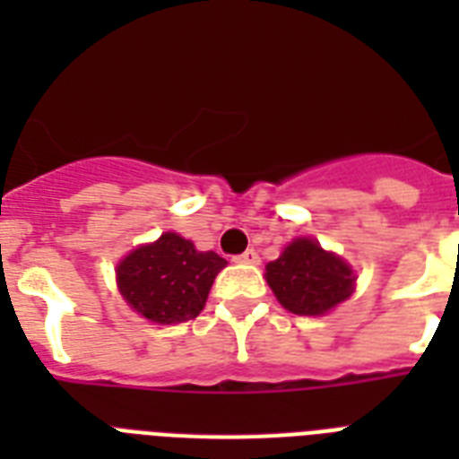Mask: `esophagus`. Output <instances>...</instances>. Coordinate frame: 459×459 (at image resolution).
Listing matches in <instances>:
<instances>
[{"label": "esophagus", "instance_id": "34e87169", "mask_svg": "<svg viewBox=\"0 0 459 459\" xmlns=\"http://www.w3.org/2000/svg\"><path fill=\"white\" fill-rule=\"evenodd\" d=\"M233 262H238V264H259V252H256V249H245L242 255L233 256Z\"/></svg>", "mask_w": 459, "mask_h": 459}]
</instances>
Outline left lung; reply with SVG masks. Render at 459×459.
Here are the masks:
<instances>
[{
  "label": "left lung",
  "instance_id": "obj_1",
  "mask_svg": "<svg viewBox=\"0 0 459 459\" xmlns=\"http://www.w3.org/2000/svg\"><path fill=\"white\" fill-rule=\"evenodd\" d=\"M266 281L282 307L297 316L327 314L353 292L351 266L308 238H297L268 262Z\"/></svg>",
  "mask_w": 459,
  "mask_h": 459
}]
</instances>
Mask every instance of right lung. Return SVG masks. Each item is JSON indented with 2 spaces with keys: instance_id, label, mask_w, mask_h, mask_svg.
Segmentation results:
<instances>
[{
  "instance_id": "add662e5",
  "label": "right lung",
  "mask_w": 459,
  "mask_h": 459,
  "mask_svg": "<svg viewBox=\"0 0 459 459\" xmlns=\"http://www.w3.org/2000/svg\"><path fill=\"white\" fill-rule=\"evenodd\" d=\"M226 259L197 252L191 240L162 233L152 245L134 249L117 266L126 304L152 323H186L204 308L207 294Z\"/></svg>"
}]
</instances>
